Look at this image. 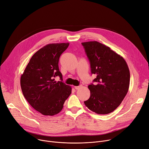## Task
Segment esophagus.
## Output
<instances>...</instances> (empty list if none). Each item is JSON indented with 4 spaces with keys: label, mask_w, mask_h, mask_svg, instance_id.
I'll list each match as a JSON object with an SVG mask.
<instances>
[{
    "label": "esophagus",
    "mask_w": 149,
    "mask_h": 149,
    "mask_svg": "<svg viewBox=\"0 0 149 149\" xmlns=\"http://www.w3.org/2000/svg\"><path fill=\"white\" fill-rule=\"evenodd\" d=\"M81 86H82L81 85H80V86H75V87H74V88L76 89V90H78V89L80 88Z\"/></svg>",
    "instance_id": "34e87169"
}]
</instances>
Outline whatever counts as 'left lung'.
<instances>
[{
  "instance_id": "obj_1",
  "label": "left lung",
  "mask_w": 149,
  "mask_h": 149,
  "mask_svg": "<svg viewBox=\"0 0 149 149\" xmlns=\"http://www.w3.org/2000/svg\"><path fill=\"white\" fill-rule=\"evenodd\" d=\"M95 74V83L88 86L91 96L84 104L99 114H107L120 105L126 95L130 72L125 59L108 47L97 41L82 42Z\"/></svg>"
}]
</instances>
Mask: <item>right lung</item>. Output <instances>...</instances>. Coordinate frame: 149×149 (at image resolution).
Wrapping results in <instances>:
<instances>
[{"instance_id":"obj_1","label":"right lung","mask_w":149,"mask_h":149,"mask_svg":"<svg viewBox=\"0 0 149 149\" xmlns=\"http://www.w3.org/2000/svg\"><path fill=\"white\" fill-rule=\"evenodd\" d=\"M69 43L49 44L39 49L32 57L21 76L20 84L27 101L35 110L45 116L60 113L71 95L72 88L62 81H55L57 76L62 80L59 71L61 55Z\"/></svg>"}]
</instances>
